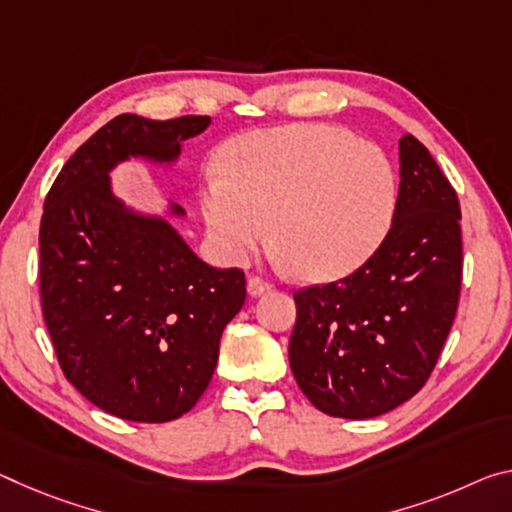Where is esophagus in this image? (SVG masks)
<instances>
[{
    "label": "esophagus",
    "mask_w": 512,
    "mask_h": 512,
    "mask_svg": "<svg viewBox=\"0 0 512 512\" xmlns=\"http://www.w3.org/2000/svg\"><path fill=\"white\" fill-rule=\"evenodd\" d=\"M246 287H248V294L253 296V298L266 294V291H271L269 282H264V280H259V278H248V285Z\"/></svg>",
    "instance_id": "obj_1"
}]
</instances>
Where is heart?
<instances>
[{"mask_svg":"<svg viewBox=\"0 0 512 512\" xmlns=\"http://www.w3.org/2000/svg\"><path fill=\"white\" fill-rule=\"evenodd\" d=\"M218 164L221 175L200 186V209L209 241L230 264H241L271 227L278 262L296 264L305 280H337L367 264L392 227V161L346 129H257L227 143Z\"/></svg>","mask_w":512,"mask_h":512,"instance_id":"b5f03b06","label":"heart"}]
</instances>
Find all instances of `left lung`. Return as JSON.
Wrapping results in <instances>:
<instances>
[{
  "label": "left lung",
  "mask_w": 512,
  "mask_h": 512,
  "mask_svg": "<svg viewBox=\"0 0 512 512\" xmlns=\"http://www.w3.org/2000/svg\"><path fill=\"white\" fill-rule=\"evenodd\" d=\"M399 202L387 237L344 280L300 289L289 364L330 417L371 419L412 399L456 319L460 205L426 145L399 141Z\"/></svg>",
  "instance_id": "8db88e82"
}]
</instances>
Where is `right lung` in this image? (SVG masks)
<instances>
[{
    "label": "right lung",
    "instance_id": "right-lung-1",
    "mask_svg": "<svg viewBox=\"0 0 512 512\" xmlns=\"http://www.w3.org/2000/svg\"><path fill=\"white\" fill-rule=\"evenodd\" d=\"M209 116L123 113L61 168L40 223V300L56 358L79 394L113 417L164 424L189 412L218 362L227 323L246 300L239 269L193 253L166 202L143 212L116 196L111 173L143 161L180 164Z\"/></svg>",
    "mask_w": 512,
    "mask_h": 512
}]
</instances>
